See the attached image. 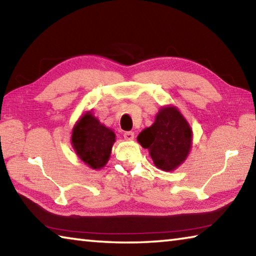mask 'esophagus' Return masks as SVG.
Listing matches in <instances>:
<instances>
[{"mask_svg":"<svg viewBox=\"0 0 256 256\" xmlns=\"http://www.w3.org/2000/svg\"><path fill=\"white\" fill-rule=\"evenodd\" d=\"M124 138H126V140H133V138H134V132H132V131L124 132Z\"/></svg>","mask_w":256,"mask_h":256,"instance_id":"34e87169","label":"esophagus"}]
</instances>
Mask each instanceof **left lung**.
<instances>
[{
	"instance_id": "left-lung-1",
	"label": "left lung",
	"mask_w": 256,
	"mask_h": 256,
	"mask_svg": "<svg viewBox=\"0 0 256 256\" xmlns=\"http://www.w3.org/2000/svg\"><path fill=\"white\" fill-rule=\"evenodd\" d=\"M138 141L149 150L156 167L170 172L188 157L192 131L177 108L164 107L156 116L154 123L138 134Z\"/></svg>"
}]
</instances>
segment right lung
Instances as JSON below:
<instances>
[{"label":"right lung","instance_id":"right-lung-1","mask_svg":"<svg viewBox=\"0 0 256 256\" xmlns=\"http://www.w3.org/2000/svg\"><path fill=\"white\" fill-rule=\"evenodd\" d=\"M114 142V132L99 123L90 112L78 122L72 132V146L76 154L94 170L105 166Z\"/></svg>","mask_w":256,"mask_h":256}]
</instances>
